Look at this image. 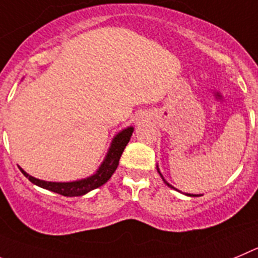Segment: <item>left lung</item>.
I'll list each match as a JSON object with an SVG mask.
<instances>
[{
	"instance_id": "obj_1",
	"label": "left lung",
	"mask_w": 258,
	"mask_h": 258,
	"mask_svg": "<svg viewBox=\"0 0 258 258\" xmlns=\"http://www.w3.org/2000/svg\"><path fill=\"white\" fill-rule=\"evenodd\" d=\"M157 171H158V173H159V175H161L162 180L164 181V184H166L167 186H169V187H171V189H175V190H177V189H176V187H173L172 185L169 184V182H167V181H166V178L163 177V175H162V173H161V171H159V168H158V166H157ZM177 191H180V190H177ZM180 192H181V191H180ZM182 194H185V196H186V197H199V196H201V194H199V196H198V194H190V192H182Z\"/></svg>"
}]
</instances>
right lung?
I'll return each instance as SVG.
<instances>
[{
  "label": "right lung",
  "instance_id": "add662e5",
  "mask_svg": "<svg viewBox=\"0 0 258 258\" xmlns=\"http://www.w3.org/2000/svg\"><path fill=\"white\" fill-rule=\"evenodd\" d=\"M132 132H134V127L128 126L115 135L114 138L112 139V143H110V146H109L108 152H106L104 161L101 162L99 168L96 169V172L94 175L89 176V177L76 181H67V182H56V181L39 180V178L33 177L29 173L25 172L22 167H19V168L23 175L31 181L32 184L42 187V189L57 192V194L64 197L85 196V194L90 192L91 190L104 185L109 178L112 177V175L117 169L118 163H119L120 155H122L124 148H126L130 139H131Z\"/></svg>",
  "mask_w": 258,
  "mask_h": 258
}]
</instances>
